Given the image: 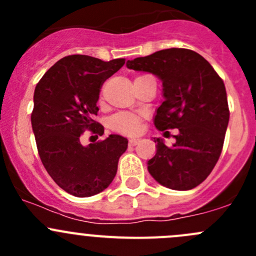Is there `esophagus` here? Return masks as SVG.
Wrapping results in <instances>:
<instances>
[{
	"mask_svg": "<svg viewBox=\"0 0 256 256\" xmlns=\"http://www.w3.org/2000/svg\"><path fill=\"white\" fill-rule=\"evenodd\" d=\"M138 142V138H130V140H128V144H130V146H136Z\"/></svg>",
	"mask_w": 256,
	"mask_h": 256,
	"instance_id": "1",
	"label": "esophagus"
}]
</instances>
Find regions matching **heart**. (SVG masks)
I'll list each match as a JSON object with an SVG mask.
<instances>
[{"label":"heart","mask_w":256,"mask_h":256,"mask_svg":"<svg viewBox=\"0 0 256 256\" xmlns=\"http://www.w3.org/2000/svg\"><path fill=\"white\" fill-rule=\"evenodd\" d=\"M112 130L125 135H136L141 131V118L132 112H118L109 120Z\"/></svg>","instance_id":"obj_1"}]
</instances>
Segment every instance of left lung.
I'll use <instances>...</instances> for the list:
<instances>
[{"mask_svg":"<svg viewBox=\"0 0 256 256\" xmlns=\"http://www.w3.org/2000/svg\"><path fill=\"white\" fill-rule=\"evenodd\" d=\"M126 66L162 80L164 100L154 126L180 131L171 147L154 138L157 151L148 161V172L171 190L197 187L210 174L223 150L229 122L223 79L200 54L186 48L164 49L128 60Z\"/></svg>","mask_w":256,"mask_h":256,"instance_id":"left-lung-1","label":"left lung"}]
</instances>
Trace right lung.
<instances>
[{
    "instance_id": "1",
    "label": "right lung",
    "mask_w": 256,
    "mask_h": 256,
    "mask_svg": "<svg viewBox=\"0 0 256 256\" xmlns=\"http://www.w3.org/2000/svg\"><path fill=\"white\" fill-rule=\"evenodd\" d=\"M124 64V58L64 56L36 86L30 121L40 161L54 182L76 197H90L109 187L128 148V140L118 135L88 146L80 142L86 130L96 138L104 134L94 120L100 89Z\"/></svg>"
}]
</instances>
